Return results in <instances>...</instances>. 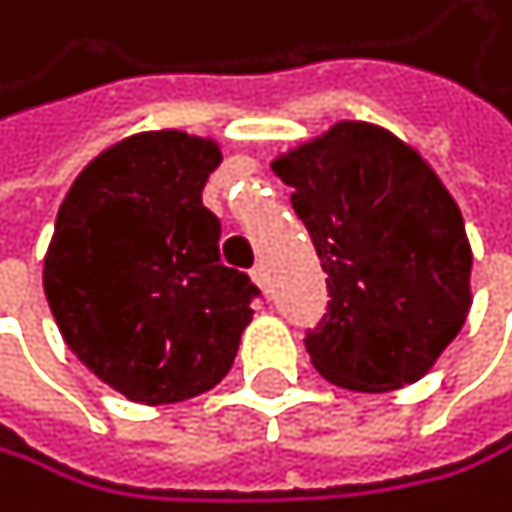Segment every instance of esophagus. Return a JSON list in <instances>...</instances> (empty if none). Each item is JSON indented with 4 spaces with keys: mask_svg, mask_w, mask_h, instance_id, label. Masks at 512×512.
<instances>
[{
    "mask_svg": "<svg viewBox=\"0 0 512 512\" xmlns=\"http://www.w3.org/2000/svg\"><path fill=\"white\" fill-rule=\"evenodd\" d=\"M251 280L258 283L261 289H267V270H264V264H254L251 267Z\"/></svg>",
    "mask_w": 512,
    "mask_h": 512,
    "instance_id": "obj_1",
    "label": "esophagus"
}]
</instances>
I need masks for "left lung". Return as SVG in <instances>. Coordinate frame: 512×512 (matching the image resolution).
I'll return each mask as SVG.
<instances>
[{"instance_id": "left-lung-1", "label": "left lung", "mask_w": 512, "mask_h": 512, "mask_svg": "<svg viewBox=\"0 0 512 512\" xmlns=\"http://www.w3.org/2000/svg\"><path fill=\"white\" fill-rule=\"evenodd\" d=\"M327 273L305 349L330 384L384 393L428 374L472 305L466 223L434 169L390 131L336 122L273 160Z\"/></svg>"}]
</instances>
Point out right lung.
<instances>
[{"instance_id": "right-lung-1", "label": "right lung", "mask_w": 512, "mask_h": 512, "mask_svg": "<svg viewBox=\"0 0 512 512\" xmlns=\"http://www.w3.org/2000/svg\"><path fill=\"white\" fill-rule=\"evenodd\" d=\"M220 147L141 131L68 188L43 289L68 349L131 403H182L220 384L261 289L220 261L201 191Z\"/></svg>"}]
</instances>
